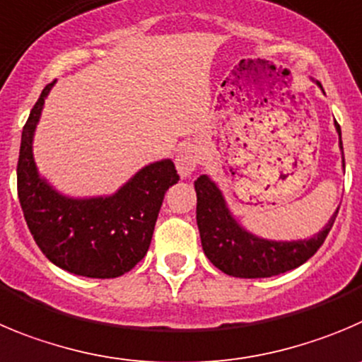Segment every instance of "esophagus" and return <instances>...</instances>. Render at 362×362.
I'll list each match as a JSON object with an SVG mask.
<instances>
[{
	"label": "esophagus",
	"instance_id": "34e87169",
	"mask_svg": "<svg viewBox=\"0 0 362 362\" xmlns=\"http://www.w3.org/2000/svg\"><path fill=\"white\" fill-rule=\"evenodd\" d=\"M200 162H202V148L198 146V144H187V146H184L180 151H178L177 158H175V164H177V170L182 178L191 177L192 171L197 170Z\"/></svg>",
	"mask_w": 362,
	"mask_h": 362
}]
</instances>
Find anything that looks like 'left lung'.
Instances as JSON below:
<instances>
[{"label":"left lung","mask_w":362,"mask_h":362,"mask_svg":"<svg viewBox=\"0 0 362 362\" xmlns=\"http://www.w3.org/2000/svg\"><path fill=\"white\" fill-rule=\"evenodd\" d=\"M316 83L320 86V82ZM336 130L339 134V148L343 153L339 124H336ZM194 189L202 248L216 268L239 279H266L302 266L323 245L339 211L337 207L323 230L314 234L310 239L269 241L253 235L235 221L219 187L207 175H202L194 182Z\"/></svg>","instance_id":"left-lung-1"}]
</instances>
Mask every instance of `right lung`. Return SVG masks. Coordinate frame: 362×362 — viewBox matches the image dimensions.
<instances>
[{"label": "right lung", "instance_id": "right-lung-1", "mask_svg": "<svg viewBox=\"0 0 362 362\" xmlns=\"http://www.w3.org/2000/svg\"><path fill=\"white\" fill-rule=\"evenodd\" d=\"M44 87L23 128L18 197L40 252L55 266L89 279H116L146 255L165 191L180 180L170 158L144 165L110 197L69 198L40 178L33 160V134Z\"/></svg>", "mask_w": 362, "mask_h": 362}]
</instances>
